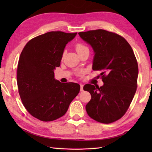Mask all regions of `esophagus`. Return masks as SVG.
Masks as SVG:
<instances>
[{"instance_id":"1","label":"esophagus","mask_w":152,"mask_h":152,"mask_svg":"<svg viewBox=\"0 0 152 152\" xmlns=\"http://www.w3.org/2000/svg\"><path fill=\"white\" fill-rule=\"evenodd\" d=\"M83 91V84H80V91Z\"/></svg>"}]
</instances>
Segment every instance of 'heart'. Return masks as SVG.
I'll list each match as a JSON object with an SVG mask.
<instances>
[{
	"instance_id": "b5f03b06",
	"label": "heart",
	"mask_w": 152,
	"mask_h": 152,
	"mask_svg": "<svg viewBox=\"0 0 152 152\" xmlns=\"http://www.w3.org/2000/svg\"><path fill=\"white\" fill-rule=\"evenodd\" d=\"M75 49H76V50L77 51V53H80V52H81V51H82L83 50H85L86 49H88V47L86 46L84 44H83L82 43H78V44H76Z\"/></svg>"
}]
</instances>
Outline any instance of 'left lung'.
<instances>
[{
    "mask_svg": "<svg viewBox=\"0 0 152 152\" xmlns=\"http://www.w3.org/2000/svg\"><path fill=\"white\" fill-rule=\"evenodd\" d=\"M95 52L93 70L101 71L104 85L86 84L91 99L86 109L90 118L111 124L122 118L131 104L137 88L138 63L125 38L112 32L96 29L78 33Z\"/></svg>",
    "mask_w": 152,
    "mask_h": 152,
    "instance_id": "left-lung-1",
    "label": "left lung"
}]
</instances>
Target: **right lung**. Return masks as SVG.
I'll return each mask as SVG.
<instances>
[{
    "label": "right lung",
    "instance_id": "add662e5",
    "mask_svg": "<svg viewBox=\"0 0 152 152\" xmlns=\"http://www.w3.org/2000/svg\"><path fill=\"white\" fill-rule=\"evenodd\" d=\"M77 33L51 31L33 38L23 49L17 69L18 92L29 114L42 121L65 114L79 93L78 83H61L54 78L66 44Z\"/></svg>",
    "mask_w": 152,
    "mask_h": 152
}]
</instances>
